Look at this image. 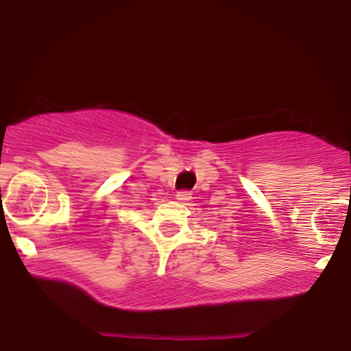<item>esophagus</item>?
<instances>
[{
	"label": "esophagus",
	"mask_w": 351,
	"mask_h": 351,
	"mask_svg": "<svg viewBox=\"0 0 351 351\" xmlns=\"http://www.w3.org/2000/svg\"><path fill=\"white\" fill-rule=\"evenodd\" d=\"M176 199H178L180 203H186V201L191 199V193H189V191H178V193H176Z\"/></svg>",
	"instance_id": "34e87169"
}]
</instances>
